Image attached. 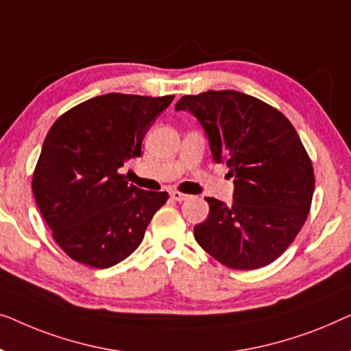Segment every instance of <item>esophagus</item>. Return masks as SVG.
Wrapping results in <instances>:
<instances>
[{"label": "esophagus", "mask_w": 351, "mask_h": 351, "mask_svg": "<svg viewBox=\"0 0 351 351\" xmlns=\"http://www.w3.org/2000/svg\"><path fill=\"white\" fill-rule=\"evenodd\" d=\"M170 197H171V199H173V200H176V202H182V200L189 199V195L182 194V192H178V191H171V192H170Z\"/></svg>", "instance_id": "34e87169"}]
</instances>
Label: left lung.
Here are the masks:
<instances>
[{"label": "left lung", "instance_id": "1", "mask_svg": "<svg viewBox=\"0 0 351 351\" xmlns=\"http://www.w3.org/2000/svg\"><path fill=\"white\" fill-rule=\"evenodd\" d=\"M175 110L200 122L215 162H226L234 178L232 205L205 199L210 213L194 227L197 243L230 269L274 263L302 229L315 191L312 162L293 124L237 90L186 95Z\"/></svg>", "mask_w": 351, "mask_h": 351}]
</instances>
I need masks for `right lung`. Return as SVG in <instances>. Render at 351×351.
Wrapping results in <instances>:
<instances>
[{"label": "right lung", "mask_w": 351, "mask_h": 351, "mask_svg": "<svg viewBox=\"0 0 351 351\" xmlns=\"http://www.w3.org/2000/svg\"><path fill=\"white\" fill-rule=\"evenodd\" d=\"M173 95L106 93L53 122L33 173V194L58 246L95 269L135 251L167 192L143 191L119 173Z\"/></svg>", "instance_id": "right-lung-1"}]
</instances>
